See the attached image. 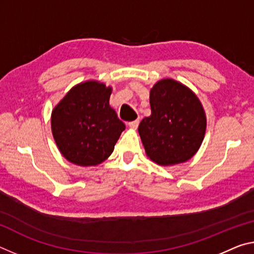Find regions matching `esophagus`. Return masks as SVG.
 Wrapping results in <instances>:
<instances>
[{"label":"esophagus","mask_w":254,"mask_h":254,"mask_svg":"<svg viewBox=\"0 0 254 254\" xmlns=\"http://www.w3.org/2000/svg\"><path fill=\"white\" fill-rule=\"evenodd\" d=\"M127 126L130 128H132V130H135L137 126H139V121H137V120H135V121H131V122L127 123Z\"/></svg>","instance_id":"1"}]
</instances>
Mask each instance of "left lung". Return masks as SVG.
Listing matches in <instances>:
<instances>
[{"mask_svg": "<svg viewBox=\"0 0 254 254\" xmlns=\"http://www.w3.org/2000/svg\"><path fill=\"white\" fill-rule=\"evenodd\" d=\"M151 115L137 131L150 160L160 166L188 161L200 148L206 114L196 94L180 81L163 78L150 89Z\"/></svg>", "mask_w": 254, "mask_h": 254, "instance_id": "obj_1", "label": "left lung"}]
</instances>
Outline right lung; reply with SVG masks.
<instances>
[{
  "mask_svg": "<svg viewBox=\"0 0 254 254\" xmlns=\"http://www.w3.org/2000/svg\"><path fill=\"white\" fill-rule=\"evenodd\" d=\"M111 86L86 80L70 88L51 112V131L60 153L80 167L104 162L126 128L110 106Z\"/></svg>",
  "mask_w": 254,
  "mask_h": 254,
  "instance_id": "add662e5",
  "label": "right lung"
}]
</instances>
